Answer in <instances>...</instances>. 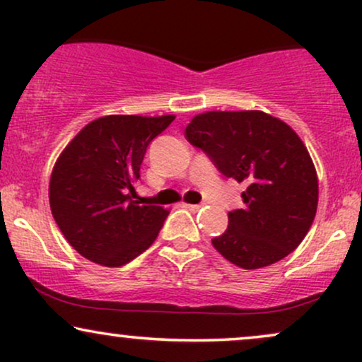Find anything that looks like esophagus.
<instances>
[{"mask_svg": "<svg viewBox=\"0 0 362 362\" xmlns=\"http://www.w3.org/2000/svg\"><path fill=\"white\" fill-rule=\"evenodd\" d=\"M185 207L187 209H190L192 211V213H195V211H199L202 207V204H185Z\"/></svg>", "mask_w": 362, "mask_h": 362, "instance_id": "1", "label": "esophagus"}]
</instances>
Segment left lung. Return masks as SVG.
Segmentation results:
<instances>
[{
	"instance_id": "8db88e82",
	"label": "left lung",
	"mask_w": 362,
	"mask_h": 362,
	"mask_svg": "<svg viewBox=\"0 0 362 362\" xmlns=\"http://www.w3.org/2000/svg\"><path fill=\"white\" fill-rule=\"evenodd\" d=\"M223 175L247 185L245 206L228 213L213 247L236 267L276 264L303 242L318 206V177L308 149L284 120L262 110L197 114L185 127Z\"/></svg>"
}]
</instances>
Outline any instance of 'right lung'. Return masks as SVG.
Instances as JSON below:
<instances>
[{"label":"right lung","instance_id":"obj_1","mask_svg":"<svg viewBox=\"0 0 362 362\" xmlns=\"http://www.w3.org/2000/svg\"><path fill=\"white\" fill-rule=\"evenodd\" d=\"M175 115H105L86 124L56 160L49 204L68 243L103 267H120L155 242L170 211L134 201L144 153Z\"/></svg>","mask_w":362,"mask_h":362}]
</instances>
